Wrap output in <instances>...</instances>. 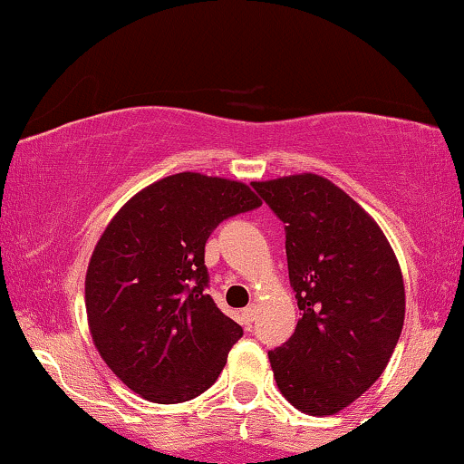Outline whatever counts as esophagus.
<instances>
[{"mask_svg": "<svg viewBox=\"0 0 464 464\" xmlns=\"http://www.w3.org/2000/svg\"><path fill=\"white\" fill-rule=\"evenodd\" d=\"M256 314H257V308L256 306H246L243 310V323H245V325H251V323L256 321Z\"/></svg>", "mask_w": 464, "mask_h": 464, "instance_id": "obj_1", "label": "esophagus"}]
</instances>
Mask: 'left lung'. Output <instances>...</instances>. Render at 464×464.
Listing matches in <instances>:
<instances>
[{"label":"left lung","mask_w":464,"mask_h":464,"mask_svg":"<svg viewBox=\"0 0 464 464\" xmlns=\"http://www.w3.org/2000/svg\"><path fill=\"white\" fill-rule=\"evenodd\" d=\"M251 186L285 224L302 314L294 335L268 353L276 386L300 411L332 416L389 365L405 316L401 268L376 221L325 177Z\"/></svg>","instance_id":"obj_1"}]
</instances>
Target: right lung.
Instances as JSON below:
<instances>
[{"instance_id": "obj_1", "label": "right lung", "mask_w": 464, "mask_h": 464, "mask_svg": "<svg viewBox=\"0 0 464 464\" xmlns=\"http://www.w3.org/2000/svg\"><path fill=\"white\" fill-rule=\"evenodd\" d=\"M262 205L240 181L177 173L132 196L101 234L86 272L92 342L110 370L154 403L198 397L243 327L205 294V245Z\"/></svg>"}]
</instances>
